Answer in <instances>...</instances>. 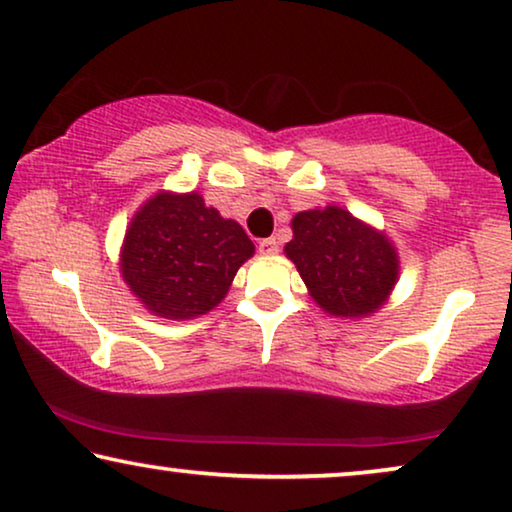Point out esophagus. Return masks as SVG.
Masks as SVG:
<instances>
[{
  "instance_id": "1",
  "label": "esophagus",
  "mask_w": 512,
  "mask_h": 512,
  "mask_svg": "<svg viewBox=\"0 0 512 512\" xmlns=\"http://www.w3.org/2000/svg\"><path fill=\"white\" fill-rule=\"evenodd\" d=\"M258 251H261L263 256H272V254H277V251H279V244H277L275 237H265V240L258 242Z\"/></svg>"
}]
</instances>
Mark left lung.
I'll return each instance as SVG.
<instances>
[{
    "label": "left lung",
    "instance_id": "1",
    "mask_svg": "<svg viewBox=\"0 0 512 512\" xmlns=\"http://www.w3.org/2000/svg\"><path fill=\"white\" fill-rule=\"evenodd\" d=\"M291 228L284 251L321 310L347 319L380 310L398 279L387 235L335 205L296 214Z\"/></svg>",
    "mask_w": 512,
    "mask_h": 512
}]
</instances>
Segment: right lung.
<instances>
[{"label":"right lung","mask_w":512,"mask_h":512,"mask_svg":"<svg viewBox=\"0 0 512 512\" xmlns=\"http://www.w3.org/2000/svg\"><path fill=\"white\" fill-rule=\"evenodd\" d=\"M254 256L237 221L223 219L198 193H156L132 216L121 272L146 310L193 319L226 298L235 272Z\"/></svg>","instance_id":"add662e5"}]
</instances>
